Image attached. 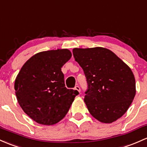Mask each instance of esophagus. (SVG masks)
<instances>
[{
	"mask_svg": "<svg viewBox=\"0 0 147 147\" xmlns=\"http://www.w3.org/2000/svg\"><path fill=\"white\" fill-rule=\"evenodd\" d=\"M75 90H77V91H79V92H80V86H76L75 87Z\"/></svg>",
	"mask_w": 147,
	"mask_h": 147,
	"instance_id": "34e87169",
	"label": "esophagus"
}]
</instances>
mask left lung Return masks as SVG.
<instances>
[{
	"mask_svg": "<svg viewBox=\"0 0 147 147\" xmlns=\"http://www.w3.org/2000/svg\"><path fill=\"white\" fill-rule=\"evenodd\" d=\"M72 52L86 77L84 102L88 112L102 123L116 121L135 98L136 86L131 69L104 47L74 48Z\"/></svg>",
	"mask_w": 147,
	"mask_h": 147,
	"instance_id": "1",
	"label": "left lung"
}]
</instances>
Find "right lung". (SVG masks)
Returning <instances> with one entry per match:
<instances>
[{"label":"right lung","instance_id":"right-lung-1","mask_svg":"<svg viewBox=\"0 0 147 147\" xmlns=\"http://www.w3.org/2000/svg\"><path fill=\"white\" fill-rule=\"evenodd\" d=\"M69 49L41 51L30 57L14 82L17 101L24 112L38 123L51 125L65 117L77 90L65 87L63 65L70 59Z\"/></svg>","mask_w":147,"mask_h":147}]
</instances>
